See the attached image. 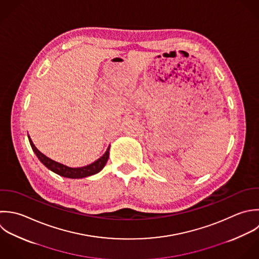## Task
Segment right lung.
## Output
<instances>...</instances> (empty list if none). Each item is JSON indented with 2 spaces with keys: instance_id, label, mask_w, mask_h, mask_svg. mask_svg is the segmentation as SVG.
I'll use <instances>...</instances> for the list:
<instances>
[{
  "instance_id": "right-lung-1",
  "label": "right lung",
  "mask_w": 259,
  "mask_h": 259,
  "mask_svg": "<svg viewBox=\"0 0 259 259\" xmlns=\"http://www.w3.org/2000/svg\"><path fill=\"white\" fill-rule=\"evenodd\" d=\"M29 138V142L30 145L34 151V153L36 154V156L38 157V159L51 171H53L54 174L63 177V178H67V179H82V178H87V177H91L94 176L98 172H100L104 166L106 165L108 159H109V154H110V146L108 147L107 151L104 153L103 156H101L99 159H97L96 161H94L93 163L82 166V167H69L66 166L64 164H61L59 162H56L52 159H50L49 157H47L46 155H44L43 153H41L36 146L33 144L30 136L28 135Z\"/></svg>"
}]
</instances>
